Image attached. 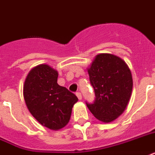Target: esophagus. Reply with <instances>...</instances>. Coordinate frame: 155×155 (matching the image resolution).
<instances>
[{"label": "esophagus", "mask_w": 155, "mask_h": 155, "mask_svg": "<svg viewBox=\"0 0 155 155\" xmlns=\"http://www.w3.org/2000/svg\"><path fill=\"white\" fill-rule=\"evenodd\" d=\"M76 96H77V97L79 98V100H81V99H82V94L80 93H79V92L76 93Z\"/></svg>", "instance_id": "34e87169"}]
</instances>
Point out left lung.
<instances>
[{"label": "left lung", "mask_w": 155, "mask_h": 155, "mask_svg": "<svg viewBox=\"0 0 155 155\" xmlns=\"http://www.w3.org/2000/svg\"><path fill=\"white\" fill-rule=\"evenodd\" d=\"M96 99L87 104L91 113L103 123L114 121L124 113L133 90V77L126 62L110 54H97L88 68Z\"/></svg>", "instance_id": "obj_1"}]
</instances>
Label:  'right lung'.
Instances as JSON below:
<instances>
[{"label":"right lung","instance_id":"1","mask_svg":"<svg viewBox=\"0 0 155 155\" xmlns=\"http://www.w3.org/2000/svg\"><path fill=\"white\" fill-rule=\"evenodd\" d=\"M58 73L47 64L33 67L23 84L26 106L41 125L59 130L68 124L77 97L58 85Z\"/></svg>","mask_w":155,"mask_h":155}]
</instances>
